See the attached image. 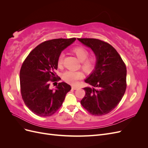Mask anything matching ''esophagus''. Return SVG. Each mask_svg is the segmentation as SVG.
I'll list each match as a JSON object with an SVG mask.
<instances>
[{
  "label": "esophagus",
  "instance_id": "34e87169",
  "mask_svg": "<svg viewBox=\"0 0 148 148\" xmlns=\"http://www.w3.org/2000/svg\"><path fill=\"white\" fill-rule=\"evenodd\" d=\"M71 88H72L73 89H74V90H76V89H77L78 88V86H71Z\"/></svg>",
  "mask_w": 148,
  "mask_h": 148
}]
</instances>
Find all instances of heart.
Instances as JSON below:
<instances>
[{
    "mask_svg": "<svg viewBox=\"0 0 148 148\" xmlns=\"http://www.w3.org/2000/svg\"><path fill=\"white\" fill-rule=\"evenodd\" d=\"M78 59L81 62L82 70L86 73H90L95 69L96 65V59L95 56L88 57L89 51L82 46L75 47L71 50ZM64 53H60L57 59V65L61 67L64 63ZM62 78L65 82L71 83H76L78 79L83 78V73L80 71H66L62 75Z\"/></svg>",
    "mask_w": 148,
    "mask_h": 148,
    "instance_id": "b5f03b06",
    "label": "heart"
}]
</instances>
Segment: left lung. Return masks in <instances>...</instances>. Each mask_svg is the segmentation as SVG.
<instances>
[{
  "label": "left lung",
  "mask_w": 148,
  "mask_h": 148,
  "mask_svg": "<svg viewBox=\"0 0 148 148\" xmlns=\"http://www.w3.org/2000/svg\"><path fill=\"white\" fill-rule=\"evenodd\" d=\"M90 47L96 57L92 73L84 80L93 88H84L81 104L93 115L110 112L122 100L127 88V68L117 51L110 44L93 38H78Z\"/></svg>",
  "instance_id": "obj_1"
}]
</instances>
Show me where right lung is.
Wrapping results in <instances>:
<instances>
[{
    "label": "right lung",
    "mask_w": 148,
    "mask_h": 148,
    "mask_svg": "<svg viewBox=\"0 0 148 148\" xmlns=\"http://www.w3.org/2000/svg\"><path fill=\"white\" fill-rule=\"evenodd\" d=\"M75 40L59 38L44 41L29 53L22 64L20 73L22 99L34 114L40 117L53 115L70 91L71 86L65 82L57 83L55 90L49 86L51 82L60 79L55 72L57 59L61 52Z\"/></svg>",
    "instance_id": "right-lung-1"
}]
</instances>
